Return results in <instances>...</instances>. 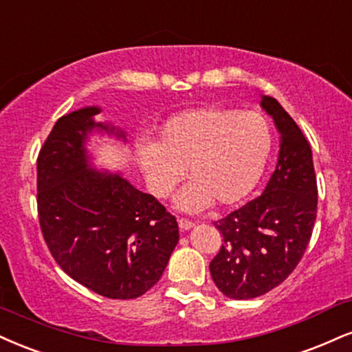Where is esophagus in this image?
<instances>
[{"label":"esophagus","mask_w":352,"mask_h":352,"mask_svg":"<svg viewBox=\"0 0 352 352\" xmlns=\"http://www.w3.org/2000/svg\"><path fill=\"white\" fill-rule=\"evenodd\" d=\"M195 226V224L192 223V221H188V219H185V218H179V228L182 231H188V230H192V228Z\"/></svg>","instance_id":"34e87169"}]
</instances>
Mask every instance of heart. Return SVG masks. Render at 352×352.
Masks as SVG:
<instances>
[{"label":"heart","mask_w":352,"mask_h":352,"mask_svg":"<svg viewBox=\"0 0 352 352\" xmlns=\"http://www.w3.org/2000/svg\"><path fill=\"white\" fill-rule=\"evenodd\" d=\"M272 149L269 122L257 113L224 107L185 109L160 128L157 144L141 142L138 159L152 193L167 197L187 167V184L177 197L185 211L217 201L232 206L259 184Z\"/></svg>","instance_id":"obj_1"}]
</instances>
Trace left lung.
Returning a JSON list of instances; mask_svg holds the SVG:
<instances>
[{"mask_svg":"<svg viewBox=\"0 0 352 352\" xmlns=\"http://www.w3.org/2000/svg\"><path fill=\"white\" fill-rule=\"evenodd\" d=\"M280 133V152L261 197L214 223L223 245L210 262L213 282L226 297H261L285 280L310 243L318 205L310 144L272 96H262Z\"/></svg>","mask_w":352,"mask_h":352,"instance_id":"1","label":"left lung"}]
</instances>
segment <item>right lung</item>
Instances as JSON below:
<instances>
[{
    "label": "right lung",
    "mask_w": 352,
    "mask_h": 352,
    "mask_svg": "<svg viewBox=\"0 0 352 352\" xmlns=\"http://www.w3.org/2000/svg\"><path fill=\"white\" fill-rule=\"evenodd\" d=\"M98 107L65 114L37 157V213L42 236L60 269L107 298H138L162 277L179 243V224L157 198L118 173L90 167L85 149Z\"/></svg>",
    "instance_id": "1"
}]
</instances>
